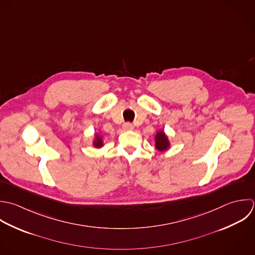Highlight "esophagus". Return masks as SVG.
Listing matches in <instances>:
<instances>
[{"instance_id":"34e87169","label":"esophagus","mask_w":255,"mask_h":255,"mask_svg":"<svg viewBox=\"0 0 255 255\" xmlns=\"http://www.w3.org/2000/svg\"><path fill=\"white\" fill-rule=\"evenodd\" d=\"M134 129V126L131 124V123H125L123 125V130L124 131H131Z\"/></svg>"}]
</instances>
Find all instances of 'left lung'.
Returning <instances> with one entry per match:
<instances>
[{
	"instance_id": "1",
	"label": "left lung",
	"mask_w": 255,
	"mask_h": 255,
	"mask_svg": "<svg viewBox=\"0 0 255 255\" xmlns=\"http://www.w3.org/2000/svg\"><path fill=\"white\" fill-rule=\"evenodd\" d=\"M155 148L160 152H165L170 149L171 142L167 134L163 130L157 131L155 137Z\"/></svg>"
}]
</instances>
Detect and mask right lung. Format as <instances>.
Instances as JSON below:
<instances>
[{
    "mask_svg": "<svg viewBox=\"0 0 255 255\" xmlns=\"http://www.w3.org/2000/svg\"><path fill=\"white\" fill-rule=\"evenodd\" d=\"M92 146L96 149H100L104 146V137L100 133H94V137L92 140Z\"/></svg>",
    "mask_w": 255,
    "mask_h": 255,
    "instance_id": "obj_1",
    "label": "right lung"
}]
</instances>
